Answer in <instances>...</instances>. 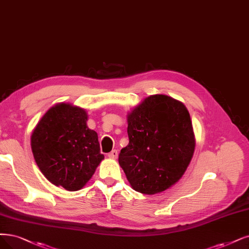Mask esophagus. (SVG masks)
<instances>
[{"instance_id": "obj_1", "label": "esophagus", "mask_w": 249, "mask_h": 249, "mask_svg": "<svg viewBox=\"0 0 249 249\" xmlns=\"http://www.w3.org/2000/svg\"><path fill=\"white\" fill-rule=\"evenodd\" d=\"M108 157L110 159H117L118 158V151L117 150H113L112 152L108 154Z\"/></svg>"}]
</instances>
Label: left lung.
<instances>
[{
    "instance_id": "obj_1",
    "label": "left lung",
    "mask_w": 249,
    "mask_h": 249,
    "mask_svg": "<svg viewBox=\"0 0 249 249\" xmlns=\"http://www.w3.org/2000/svg\"><path fill=\"white\" fill-rule=\"evenodd\" d=\"M129 143L119 164L132 189L154 195L186 172L195 150L191 117L180 101L164 94L144 98L127 115Z\"/></svg>"
}]
</instances>
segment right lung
I'll list each match as a JSON object with an SVG mask.
<instances>
[{
  "label": "right lung",
  "instance_id": "right-lung-1",
  "mask_svg": "<svg viewBox=\"0 0 249 249\" xmlns=\"http://www.w3.org/2000/svg\"><path fill=\"white\" fill-rule=\"evenodd\" d=\"M87 119L84 108L60 103L46 112L32 134V151L41 172L68 191L84 187L105 158Z\"/></svg>",
  "mask_w": 249,
  "mask_h": 249
}]
</instances>
